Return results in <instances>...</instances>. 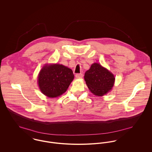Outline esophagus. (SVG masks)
I'll return each mask as SVG.
<instances>
[{"instance_id": "obj_1", "label": "esophagus", "mask_w": 152, "mask_h": 152, "mask_svg": "<svg viewBox=\"0 0 152 152\" xmlns=\"http://www.w3.org/2000/svg\"><path fill=\"white\" fill-rule=\"evenodd\" d=\"M75 77L77 78H83V74L80 73V74H77L75 75Z\"/></svg>"}]
</instances>
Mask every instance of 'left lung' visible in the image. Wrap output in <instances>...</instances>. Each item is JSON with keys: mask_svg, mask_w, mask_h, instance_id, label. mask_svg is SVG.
Listing matches in <instances>:
<instances>
[{"mask_svg": "<svg viewBox=\"0 0 152 152\" xmlns=\"http://www.w3.org/2000/svg\"><path fill=\"white\" fill-rule=\"evenodd\" d=\"M84 79L90 91L96 96H101L112 89L115 78L108 69L98 63H94L86 72Z\"/></svg>", "mask_w": 152, "mask_h": 152, "instance_id": "left-lung-1", "label": "left lung"}]
</instances>
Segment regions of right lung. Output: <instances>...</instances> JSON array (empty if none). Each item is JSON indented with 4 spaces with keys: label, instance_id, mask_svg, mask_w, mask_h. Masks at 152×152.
I'll return each instance as SVG.
<instances>
[{
    "label": "right lung",
    "instance_id": "right-lung-1",
    "mask_svg": "<svg viewBox=\"0 0 152 152\" xmlns=\"http://www.w3.org/2000/svg\"><path fill=\"white\" fill-rule=\"evenodd\" d=\"M74 78L72 69L64 65L45 64L39 74L38 85L44 95L55 98L65 92Z\"/></svg>",
    "mask_w": 152,
    "mask_h": 152
}]
</instances>
